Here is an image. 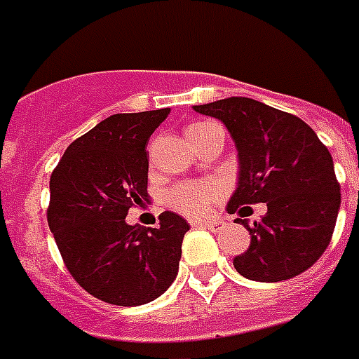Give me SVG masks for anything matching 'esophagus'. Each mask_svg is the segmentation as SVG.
Returning a JSON list of instances; mask_svg holds the SVG:
<instances>
[{
  "instance_id": "1",
  "label": "esophagus",
  "mask_w": 359,
  "mask_h": 359,
  "mask_svg": "<svg viewBox=\"0 0 359 359\" xmlns=\"http://www.w3.org/2000/svg\"><path fill=\"white\" fill-rule=\"evenodd\" d=\"M195 226H205V229H210L212 232H219L221 229H225V223L223 221H215V219H206V221H194Z\"/></svg>"
}]
</instances>
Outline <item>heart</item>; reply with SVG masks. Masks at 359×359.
I'll use <instances>...</instances> for the list:
<instances>
[{"mask_svg": "<svg viewBox=\"0 0 359 359\" xmlns=\"http://www.w3.org/2000/svg\"><path fill=\"white\" fill-rule=\"evenodd\" d=\"M214 125V121H195L186 127V136L194 144ZM214 199L215 189L206 184H177L165 194V205L188 217H199L214 203Z\"/></svg>", "mask_w": 359, "mask_h": 359, "instance_id": "obj_1", "label": "heart"}]
</instances>
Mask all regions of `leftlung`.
<instances>
[{"mask_svg":"<svg viewBox=\"0 0 359 359\" xmlns=\"http://www.w3.org/2000/svg\"><path fill=\"white\" fill-rule=\"evenodd\" d=\"M195 112L225 123L240 162L238 188L229 201L234 223L249 230L250 245L236 256L241 276L280 282L304 273L326 250L341 205L334 160L310 125L293 114L249 97L195 104ZM268 203L248 225L250 204Z\"/></svg>","mask_w":359,"mask_h":359,"instance_id":"left-lung-1","label":"left lung"}]
</instances>
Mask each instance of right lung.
I'll list each match as a JSON object with an SVG mask.
<instances>
[{
    "label": "right lung",
    "mask_w": 359,
    "mask_h": 359,
    "mask_svg": "<svg viewBox=\"0 0 359 359\" xmlns=\"http://www.w3.org/2000/svg\"><path fill=\"white\" fill-rule=\"evenodd\" d=\"M168 114L103 119L69 145L49 179L48 223L64 264L83 290L109 304H147L179 273L184 217L162 212L158 229L125 223L149 197L145 149Z\"/></svg>",
    "instance_id": "1"
}]
</instances>
